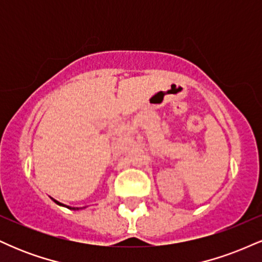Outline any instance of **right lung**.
I'll use <instances>...</instances> for the list:
<instances>
[{
    "mask_svg": "<svg viewBox=\"0 0 262 262\" xmlns=\"http://www.w3.org/2000/svg\"><path fill=\"white\" fill-rule=\"evenodd\" d=\"M54 202H55L56 204H59V206H64V207H66V208H69V209H75V210H77V209H80V208H75V207H69V206H65V204H62V203H60V202H58V201H55V200H53Z\"/></svg>",
    "mask_w": 262,
    "mask_h": 262,
    "instance_id": "obj_1",
    "label": "right lung"
}]
</instances>
